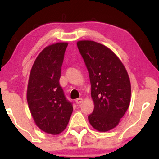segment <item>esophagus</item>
I'll use <instances>...</instances> for the list:
<instances>
[{"label":"esophagus","instance_id":"esophagus-1","mask_svg":"<svg viewBox=\"0 0 159 159\" xmlns=\"http://www.w3.org/2000/svg\"><path fill=\"white\" fill-rule=\"evenodd\" d=\"M82 102H83V98H77V99L75 100V102L76 104H81Z\"/></svg>","mask_w":159,"mask_h":159}]
</instances>
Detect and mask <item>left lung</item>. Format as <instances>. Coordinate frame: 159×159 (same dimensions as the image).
I'll return each instance as SVG.
<instances>
[{
	"label": "left lung",
	"mask_w": 159,
	"mask_h": 159,
	"mask_svg": "<svg viewBox=\"0 0 159 159\" xmlns=\"http://www.w3.org/2000/svg\"><path fill=\"white\" fill-rule=\"evenodd\" d=\"M78 48L88 69L94 109L88 116L98 132L118 125L129 107L131 83L126 69L111 49L92 40H80Z\"/></svg>",
	"instance_id": "obj_1"
}]
</instances>
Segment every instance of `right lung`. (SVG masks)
Wrapping results in <instances>:
<instances>
[{
	"label": "right lung",
	"instance_id": "add662e5",
	"mask_svg": "<svg viewBox=\"0 0 159 159\" xmlns=\"http://www.w3.org/2000/svg\"><path fill=\"white\" fill-rule=\"evenodd\" d=\"M67 45L64 42L45 47L32 66L27 84V101L34 123L53 135L65 130L73 111L59 84Z\"/></svg>",
	"mask_w": 159,
	"mask_h": 159
}]
</instances>
